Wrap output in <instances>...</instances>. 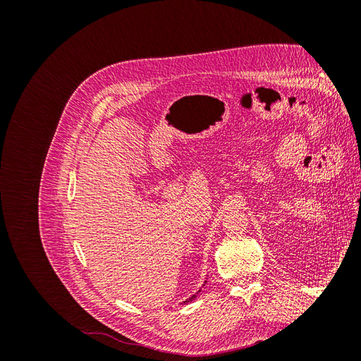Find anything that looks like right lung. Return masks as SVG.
<instances>
[{"label": "right lung", "mask_w": 361, "mask_h": 361, "mask_svg": "<svg viewBox=\"0 0 361 361\" xmlns=\"http://www.w3.org/2000/svg\"><path fill=\"white\" fill-rule=\"evenodd\" d=\"M204 283H206V281H204ZM203 286H204V285H203ZM199 292H200V290H199ZM194 298H195V293H194V295H192V297H190V298H188V300H187V301H183V302H190V301H192V300H194Z\"/></svg>", "instance_id": "add662e5"}]
</instances>
